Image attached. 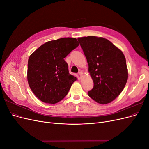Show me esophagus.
I'll list each match as a JSON object with an SVG mask.
<instances>
[{
	"instance_id": "esophagus-1",
	"label": "esophagus",
	"mask_w": 149,
	"mask_h": 149,
	"mask_svg": "<svg viewBox=\"0 0 149 149\" xmlns=\"http://www.w3.org/2000/svg\"><path fill=\"white\" fill-rule=\"evenodd\" d=\"M79 76H81H81H83V73H82L81 71H80L79 73Z\"/></svg>"
}]
</instances>
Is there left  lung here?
Masks as SVG:
<instances>
[{"label": "left lung", "mask_w": 149, "mask_h": 149, "mask_svg": "<svg viewBox=\"0 0 149 149\" xmlns=\"http://www.w3.org/2000/svg\"><path fill=\"white\" fill-rule=\"evenodd\" d=\"M88 63L94 87L88 93L101 104L110 103L124 89L128 79L125 56L109 40L95 36L78 38Z\"/></svg>", "instance_id": "obj_1"}]
</instances>
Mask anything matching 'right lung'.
I'll list each match as a JSON object with an SVG mask.
<instances>
[{
  "instance_id": "obj_1",
  "label": "right lung",
  "mask_w": 149,
  "mask_h": 149,
  "mask_svg": "<svg viewBox=\"0 0 149 149\" xmlns=\"http://www.w3.org/2000/svg\"><path fill=\"white\" fill-rule=\"evenodd\" d=\"M79 45L74 38H61L43 44L31 54L27 80L31 91L45 103L61 101L77 79L69 73L64 58Z\"/></svg>"
}]
</instances>
